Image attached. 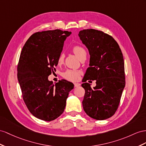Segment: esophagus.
Listing matches in <instances>:
<instances>
[{
    "mask_svg": "<svg viewBox=\"0 0 146 146\" xmlns=\"http://www.w3.org/2000/svg\"><path fill=\"white\" fill-rule=\"evenodd\" d=\"M81 85V84L80 83H74V87H79Z\"/></svg>",
    "mask_w": 146,
    "mask_h": 146,
    "instance_id": "1",
    "label": "esophagus"
}]
</instances>
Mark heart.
Instances as JSON below:
<instances>
[{"mask_svg": "<svg viewBox=\"0 0 146 146\" xmlns=\"http://www.w3.org/2000/svg\"><path fill=\"white\" fill-rule=\"evenodd\" d=\"M73 52L80 58V60L84 57H86V52L83 47L80 46H74L73 47ZM63 60H64V55L61 54L58 58V63L60 64L63 62ZM63 76L69 81H76L80 79V72L76 70H68L63 73Z\"/></svg>", "mask_w": 146, "mask_h": 146, "instance_id": "1", "label": "heart"}]
</instances>
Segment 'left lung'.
<instances>
[{
    "label": "left lung",
    "instance_id": "8db88e82",
    "mask_svg": "<svg viewBox=\"0 0 146 146\" xmlns=\"http://www.w3.org/2000/svg\"><path fill=\"white\" fill-rule=\"evenodd\" d=\"M78 36L90 55L89 67L81 84L85 90L83 109L92 118L104 120L117 111L125 87L122 52L117 41L102 31L84 29ZM89 79L96 80L95 87L85 83Z\"/></svg>",
    "mask_w": 146,
    "mask_h": 146
}]
</instances>
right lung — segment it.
Listing matches in <instances>:
<instances>
[{
	"label": "right lung",
	"instance_id": "right-lung-1",
	"mask_svg": "<svg viewBox=\"0 0 146 146\" xmlns=\"http://www.w3.org/2000/svg\"><path fill=\"white\" fill-rule=\"evenodd\" d=\"M72 33L60 29L37 32L27 40L18 64L17 77L23 99L31 113L50 121L65 110L74 84L65 80L55 84L48 76L55 72L66 37Z\"/></svg>",
	"mask_w": 146,
	"mask_h": 146
}]
</instances>
